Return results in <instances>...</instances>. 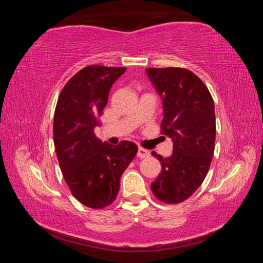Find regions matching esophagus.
Returning a JSON list of instances; mask_svg holds the SVG:
<instances>
[{
	"instance_id": "34e87169",
	"label": "esophagus",
	"mask_w": 263,
	"mask_h": 263,
	"mask_svg": "<svg viewBox=\"0 0 263 263\" xmlns=\"http://www.w3.org/2000/svg\"><path fill=\"white\" fill-rule=\"evenodd\" d=\"M149 154H151L149 151H147V149H145V148H142V147L138 148V153H137L138 158H140V159L147 158V157H149Z\"/></svg>"
}]
</instances>
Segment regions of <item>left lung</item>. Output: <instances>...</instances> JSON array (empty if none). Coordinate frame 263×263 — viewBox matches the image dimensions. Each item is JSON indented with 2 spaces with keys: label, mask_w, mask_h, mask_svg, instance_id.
<instances>
[{
  "label": "left lung",
  "mask_w": 263,
  "mask_h": 263,
  "mask_svg": "<svg viewBox=\"0 0 263 263\" xmlns=\"http://www.w3.org/2000/svg\"><path fill=\"white\" fill-rule=\"evenodd\" d=\"M146 74L162 100L161 133L173 141L161 173L152 184L155 197L176 204L185 201L205 179L215 151L216 117L210 91L201 79L184 68H147Z\"/></svg>",
  "instance_id": "8db88e82"
}]
</instances>
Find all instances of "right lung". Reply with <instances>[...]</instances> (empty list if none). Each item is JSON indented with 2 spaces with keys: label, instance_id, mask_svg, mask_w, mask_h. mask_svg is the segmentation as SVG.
<instances>
[{
  "label": "right lung",
  "instance_id": "right-lung-1",
  "mask_svg": "<svg viewBox=\"0 0 263 263\" xmlns=\"http://www.w3.org/2000/svg\"><path fill=\"white\" fill-rule=\"evenodd\" d=\"M125 70L84 67L65 84L57 102L53 140L58 161L70 193L91 209H103L115 201L122 174L138 152L135 142L124 140L114 146L94 133L110 89Z\"/></svg>",
  "mask_w": 263,
  "mask_h": 263
}]
</instances>
